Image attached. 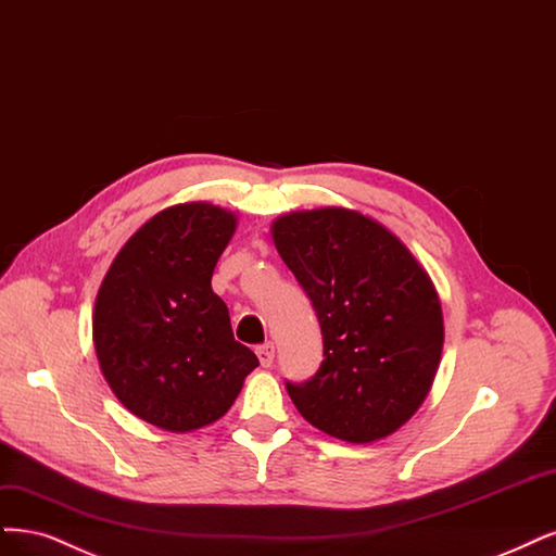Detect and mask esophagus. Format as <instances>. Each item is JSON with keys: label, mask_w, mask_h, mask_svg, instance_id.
<instances>
[{"label": "esophagus", "mask_w": 556, "mask_h": 556, "mask_svg": "<svg viewBox=\"0 0 556 556\" xmlns=\"http://www.w3.org/2000/svg\"><path fill=\"white\" fill-rule=\"evenodd\" d=\"M274 354H276L274 342L260 344V348H257V358H260V363H262V368H269V366H271V363H274Z\"/></svg>", "instance_id": "34e87169"}]
</instances>
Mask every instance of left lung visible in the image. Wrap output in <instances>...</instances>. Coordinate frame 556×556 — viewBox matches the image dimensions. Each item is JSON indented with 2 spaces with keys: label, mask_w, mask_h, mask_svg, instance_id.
<instances>
[{
  "label": "left lung",
  "mask_w": 556,
  "mask_h": 556,
  "mask_svg": "<svg viewBox=\"0 0 556 556\" xmlns=\"http://www.w3.org/2000/svg\"><path fill=\"white\" fill-rule=\"evenodd\" d=\"M282 262L311 296L324 361L287 384L317 430L372 444L400 430L428 397L442 361L437 287L389 227L354 208L321 206L271 223Z\"/></svg>",
  "instance_id": "1"
}]
</instances>
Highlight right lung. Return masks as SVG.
Returning <instances> with one entry per match:
<instances>
[{
    "label": "right lung",
    "instance_id": "1",
    "mask_svg": "<svg viewBox=\"0 0 556 556\" xmlns=\"http://www.w3.org/2000/svg\"><path fill=\"white\" fill-rule=\"evenodd\" d=\"M235 232L237 214L223 206H167L124 243L96 294L93 348L108 387L161 430L212 426L260 366L212 290Z\"/></svg>",
    "mask_w": 556,
    "mask_h": 556
}]
</instances>
